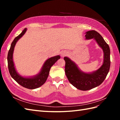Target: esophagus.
<instances>
[{
	"instance_id": "esophagus-1",
	"label": "esophagus",
	"mask_w": 120,
	"mask_h": 120,
	"mask_svg": "<svg viewBox=\"0 0 120 120\" xmlns=\"http://www.w3.org/2000/svg\"><path fill=\"white\" fill-rule=\"evenodd\" d=\"M68 52H65V51H63V52H61V55L62 57H64L65 56L67 55L68 54Z\"/></svg>"
}]
</instances>
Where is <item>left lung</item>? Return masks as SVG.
Here are the masks:
<instances>
[{
  "mask_svg": "<svg viewBox=\"0 0 120 120\" xmlns=\"http://www.w3.org/2000/svg\"><path fill=\"white\" fill-rule=\"evenodd\" d=\"M86 39H93L102 48L104 52V61L102 65L93 72L86 73L79 69L76 63L69 58L65 57V72L68 81L79 90L87 91L99 86L105 79L110 67V51L101 35L95 30L86 32Z\"/></svg>",
  "mask_w": 120,
  "mask_h": 120,
  "instance_id": "1",
  "label": "left lung"
}]
</instances>
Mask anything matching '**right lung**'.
Returning <instances> with one entry per match:
<instances>
[{"label":"right lung","mask_w":120,"mask_h":120,"mask_svg":"<svg viewBox=\"0 0 120 120\" xmlns=\"http://www.w3.org/2000/svg\"><path fill=\"white\" fill-rule=\"evenodd\" d=\"M27 31V28H25L21 34L15 38L12 42L8 54V65L10 75L20 85L29 89H34L42 86L46 81L51 67L60 59L59 55L51 57L45 62L40 72L36 75L30 77H25L20 75L15 69L13 60V54L14 47L16 42L20 38L23 36Z\"/></svg>","instance_id":"add662e5"}]
</instances>
